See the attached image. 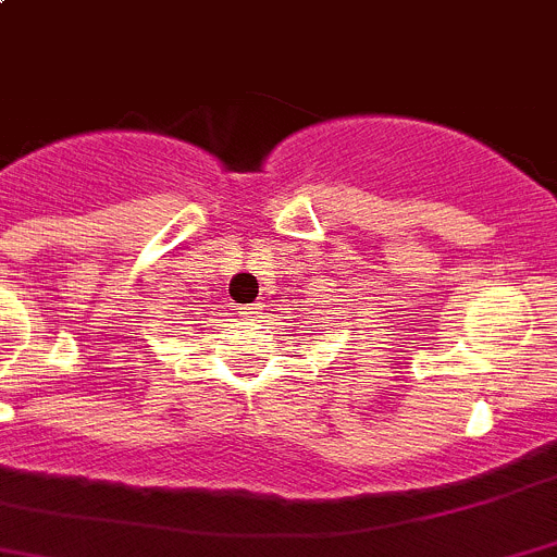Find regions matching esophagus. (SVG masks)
I'll use <instances>...</instances> for the list:
<instances>
[{
  "label": "esophagus",
  "instance_id": "obj_1",
  "mask_svg": "<svg viewBox=\"0 0 557 557\" xmlns=\"http://www.w3.org/2000/svg\"><path fill=\"white\" fill-rule=\"evenodd\" d=\"M257 309H259V304H251V306H243V312H239V314H245V318H253V314H259V312H257Z\"/></svg>",
  "mask_w": 557,
  "mask_h": 557
}]
</instances>
